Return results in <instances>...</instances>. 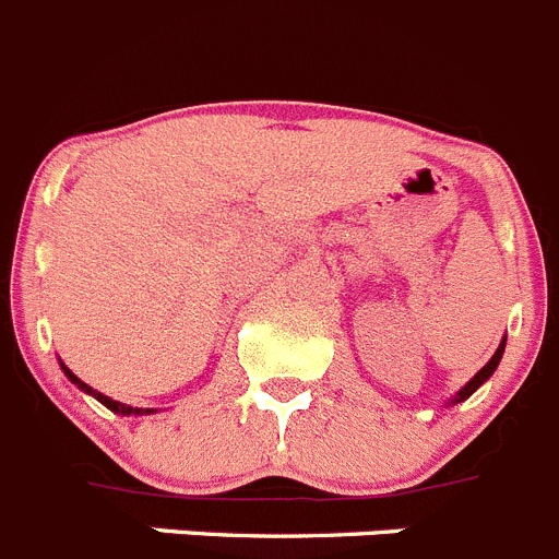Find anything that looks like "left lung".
Listing matches in <instances>:
<instances>
[{"instance_id": "obj_1", "label": "left lung", "mask_w": 559, "mask_h": 559, "mask_svg": "<svg viewBox=\"0 0 559 559\" xmlns=\"http://www.w3.org/2000/svg\"><path fill=\"white\" fill-rule=\"evenodd\" d=\"M502 353H504V338H502V344H499V347H497V353H493V358H491V361L485 364V367H483V369H479V372H477V374H474V378H472V380H468V383H466V385H463V389H461V391H457V394H455V400H452V405H455V403H463V400H468V397H472L474 391H477V389H479V385H483V383H485V380H488V378H491V374H493V372H497L499 361H502Z\"/></svg>"}]
</instances>
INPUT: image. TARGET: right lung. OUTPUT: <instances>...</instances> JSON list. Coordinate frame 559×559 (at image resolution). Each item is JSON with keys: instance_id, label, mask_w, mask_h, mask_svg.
I'll list each match as a JSON object with an SVG mask.
<instances>
[{"instance_id": "1", "label": "right lung", "mask_w": 559, "mask_h": 559, "mask_svg": "<svg viewBox=\"0 0 559 559\" xmlns=\"http://www.w3.org/2000/svg\"><path fill=\"white\" fill-rule=\"evenodd\" d=\"M60 367H62V372H66V378L68 380H71V383H74V385H80V389L82 391H85V394H93V397H96L98 400V403H102V405H107V408L109 411H115V414H121V416H143V414H154V411H148V408H132V405H123V403H115V400H109V397H104V394H98V391H93L91 389V385H87V383H82V380L80 378H76V374L74 372H71V369H68L66 367V364H60Z\"/></svg>"}]
</instances>
